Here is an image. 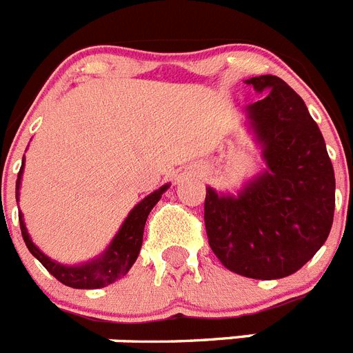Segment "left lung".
Listing matches in <instances>:
<instances>
[{"label": "left lung", "instance_id": "left-lung-1", "mask_svg": "<svg viewBox=\"0 0 353 353\" xmlns=\"http://www.w3.org/2000/svg\"><path fill=\"white\" fill-rule=\"evenodd\" d=\"M269 93L248 108L269 170L239 198L208 187V244L232 272L279 279L297 272L327 240L334 219V168L304 101L277 76L245 81Z\"/></svg>", "mask_w": 353, "mask_h": 353}]
</instances>
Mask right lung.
<instances>
[{
  "mask_svg": "<svg viewBox=\"0 0 353 353\" xmlns=\"http://www.w3.org/2000/svg\"><path fill=\"white\" fill-rule=\"evenodd\" d=\"M23 168L24 164L21 166V170H19L17 182H15V187H17V194H15V198H19V183H21ZM168 187L170 185H162L161 189H157L155 192L146 196L141 203H138L132 208V212L129 214L125 223L121 224V230L113 239V242H111V245L108 248V251H105L99 260H93L92 263L79 265V267H65V265H60L56 263V261L49 260V258L46 256L43 252H40L39 249L35 248V244L31 242L30 235H28L26 232V226H24L23 215L19 214L21 233H23L26 248L30 249L31 254H33V256L49 270V274L54 276L58 281L70 286V288H102V286L111 285V283H114L117 279H120L121 276H125V274L129 272V269L132 267L136 258H138L139 251H141L146 217H148L152 208L155 207V203L161 199L162 192L166 191Z\"/></svg>",
  "mask_w": 353,
  "mask_h": 353,
  "instance_id": "obj_1",
  "label": "right lung"
}]
</instances>
